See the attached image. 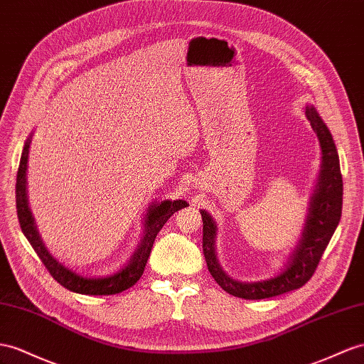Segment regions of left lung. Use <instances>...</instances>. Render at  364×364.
<instances>
[{
    "instance_id": "8db88e82",
    "label": "left lung",
    "mask_w": 364,
    "mask_h": 364,
    "mask_svg": "<svg viewBox=\"0 0 364 364\" xmlns=\"http://www.w3.org/2000/svg\"><path fill=\"white\" fill-rule=\"evenodd\" d=\"M306 117L311 121L314 132L320 139L323 166L318 184L312 197L309 217L306 221L303 240L298 245L291 263L275 278L257 283H241L223 272L215 255V230L213 220L208 212L201 210L203 220V254L213 279L230 295L245 300H263L295 291L304 286L318 267L326 246L338 226L343 208V178L337 147L333 144L328 126L323 123L314 106L306 107Z\"/></svg>"
}]
</instances>
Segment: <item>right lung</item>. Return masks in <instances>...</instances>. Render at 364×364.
Listing matches in <instances>:
<instances>
[{"instance_id": "add662e5", "label": "right lung", "mask_w": 364, "mask_h": 364, "mask_svg": "<svg viewBox=\"0 0 364 364\" xmlns=\"http://www.w3.org/2000/svg\"><path fill=\"white\" fill-rule=\"evenodd\" d=\"M29 144L31 138L27 139L24 144L20 167H18L16 173V213H18V221H20V226L24 237L29 240L36 255L40 257L43 264L48 269L49 274L55 278V282H58L61 286L72 292L77 294H85V295H115L126 291V289L132 287L139 277L143 275L144 267L147 263V258L152 252V246L158 232L161 230L164 223L169 220L176 210H180L186 206H189L188 203L183 200L176 201H161L160 204H155L147 213V221H146V230L141 245H139L135 255L130 259V263L121 269L119 272L106 277V278H85L75 272L69 271V269L64 267L61 263H58L49 252L48 249L44 247L43 241L38 235V232L35 229L32 213L27 206V197H26V169H27V155H29Z\"/></svg>"}]
</instances>
